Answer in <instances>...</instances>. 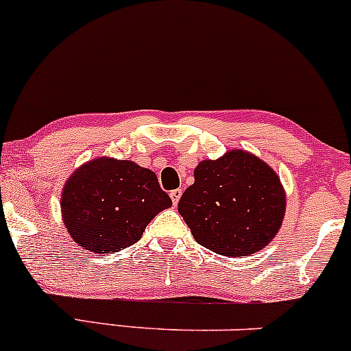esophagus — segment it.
I'll list each match as a JSON object with an SVG mask.
<instances>
[{"mask_svg": "<svg viewBox=\"0 0 351 351\" xmlns=\"http://www.w3.org/2000/svg\"><path fill=\"white\" fill-rule=\"evenodd\" d=\"M182 193H183V191L180 190V188H176V190H171V191H169V196H171L173 205H178L180 198H182Z\"/></svg>", "mask_w": 351, "mask_h": 351, "instance_id": "1", "label": "esophagus"}]
</instances>
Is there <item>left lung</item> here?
<instances>
[{"label":"left lung","instance_id":"1","mask_svg":"<svg viewBox=\"0 0 351 351\" xmlns=\"http://www.w3.org/2000/svg\"><path fill=\"white\" fill-rule=\"evenodd\" d=\"M178 213L199 245L223 256H246L267 246L285 215V191L276 173L243 149L195 168Z\"/></svg>","mask_w":351,"mask_h":351}]
</instances>
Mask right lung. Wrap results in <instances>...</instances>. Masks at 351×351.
I'll return each mask as SVG.
<instances>
[{
    "label": "right lung",
    "instance_id": "right-lung-1",
    "mask_svg": "<svg viewBox=\"0 0 351 351\" xmlns=\"http://www.w3.org/2000/svg\"><path fill=\"white\" fill-rule=\"evenodd\" d=\"M169 206L171 198L152 169L113 158H96L76 169L61 195L68 233L96 255L136 243L146 225Z\"/></svg>",
    "mask_w": 351,
    "mask_h": 351
}]
</instances>
